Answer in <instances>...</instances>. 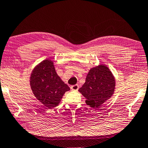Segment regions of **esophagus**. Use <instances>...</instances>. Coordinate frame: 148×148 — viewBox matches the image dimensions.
Returning a JSON list of instances; mask_svg holds the SVG:
<instances>
[{
  "label": "esophagus",
  "instance_id": "1",
  "mask_svg": "<svg viewBox=\"0 0 148 148\" xmlns=\"http://www.w3.org/2000/svg\"><path fill=\"white\" fill-rule=\"evenodd\" d=\"M79 88V87L78 84H75V85H73V86H71L72 90H74V91H77Z\"/></svg>",
  "mask_w": 148,
  "mask_h": 148
}]
</instances>
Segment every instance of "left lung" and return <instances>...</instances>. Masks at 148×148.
I'll use <instances>...</instances> for the list:
<instances>
[{
    "mask_svg": "<svg viewBox=\"0 0 148 148\" xmlns=\"http://www.w3.org/2000/svg\"><path fill=\"white\" fill-rule=\"evenodd\" d=\"M115 80L112 72L105 65L91 68L85 83L79 90L86 99V103L91 108H98L114 93Z\"/></svg>",
    "mask_w": 148,
    "mask_h": 148,
    "instance_id": "obj_1",
    "label": "left lung"
}]
</instances>
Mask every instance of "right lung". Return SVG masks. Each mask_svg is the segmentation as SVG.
Masks as SVG:
<instances>
[{
  "label": "right lung",
  "instance_id": "1",
  "mask_svg": "<svg viewBox=\"0 0 148 148\" xmlns=\"http://www.w3.org/2000/svg\"><path fill=\"white\" fill-rule=\"evenodd\" d=\"M30 86L35 97L47 109L58 106L65 92L70 90L57 75L53 61L50 59L43 60L34 68Z\"/></svg>",
  "mask_w": 148,
  "mask_h": 148
}]
</instances>
